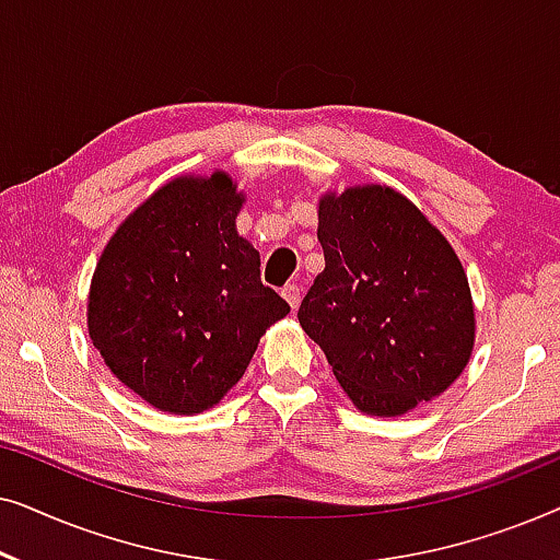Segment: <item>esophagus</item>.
Segmentation results:
<instances>
[{"label":"esophagus","mask_w":560,"mask_h":560,"mask_svg":"<svg viewBox=\"0 0 560 560\" xmlns=\"http://www.w3.org/2000/svg\"><path fill=\"white\" fill-rule=\"evenodd\" d=\"M282 298H285L288 301V305L290 308H298V305H301V298H303V288L298 285V282H293V285H285L282 288Z\"/></svg>","instance_id":"obj_1"}]
</instances>
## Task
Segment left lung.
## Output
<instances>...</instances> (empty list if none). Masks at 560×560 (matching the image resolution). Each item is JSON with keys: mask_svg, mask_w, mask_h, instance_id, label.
Segmentation results:
<instances>
[{"mask_svg": "<svg viewBox=\"0 0 560 560\" xmlns=\"http://www.w3.org/2000/svg\"><path fill=\"white\" fill-rule=\"evenodd\" d=\"M326 267L298 308L357 410L397 418L454 385L474 351L462 259L389 186L318 198Z\"/></svg>", "mask_w": 560, "mask_h": 560, "instance_id": "left-lung-1", "label": "left lung"}]
</instances>
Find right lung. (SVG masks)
<instances>
[{
    "label": "right lung",
    "instance_id": "1",
    "mask_svg": "<svg viewBox=\"0 0 560 560\" xmlns=\"http://www.w3.org/2000/svg\"><path fill=\"white\" fill-rule=\"evenodd\" d=\"M232 175H178L121 221L89 290V336L152 408L196 416L224 400L290 305L259 280L236 232Z\"/></svg>",
    "mask_w": 560,
    "mask_h": 560
}]
</instances>
